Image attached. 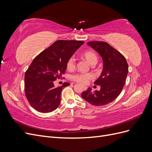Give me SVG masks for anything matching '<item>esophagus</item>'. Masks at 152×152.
I'll list each match as a JSON object with an SVG mask.
<instances>
[{"instance_id": "1", "label": "esophagus", "mask_w": 152, "mask_h": 152, "mask_svg": "<svg viewBox=\"0 0 152 152\" xmlns=\"http://www.w3.org/2000/svg\"><path fill=\"white\" fill-rule=\"evenodd\" d=\"M83 87H84V90H86V89H87V87L83 86Z\"/></svg>"}]
</instances>
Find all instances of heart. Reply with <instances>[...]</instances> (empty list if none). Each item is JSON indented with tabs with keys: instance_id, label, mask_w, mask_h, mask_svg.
Returning a JSON list of instances; mask_svg holds the SVG:
<instances>
[{
	"instance_id": "obj_1",
	"label": "heart",
	"mask_w": 152,
	"mask_h": 152,
	"mask_svg": "<svg viewBox=\"0 0 152 152\" xmlns=\"http://www.w3.org/2000/svg\"><path fill=\"white\" fill-rule=\"evenodd\" d=\"M81 56L84 58L85 60L88 62L91 65H94L98 61V56L96 54L92 51V50H87L82 54ZM66 68L68 70H72L75 68V60L73 58H70L68 59L66 63ZM93 78V76L91 73H79L72 76V80L76 81L80 84H87L88 83L89 81Z\"/></svg>"
}]
</instances>
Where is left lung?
<instances>
[{"instance_id":"8db88e82","label":"left lung","mask_w":152,"mask_h":152,"mask_svg":"<svg viewBox=\"0 0 152 152\" xmlns=\"http://www.w3.org/2000/svg\"><path fill=\"white\" fill-rule=\"evenodd\" d=\"M102 58L103 68L99 77L94 83L100 86L99 91H92L89 87L83 91L82 98L94 106H103L112 102L121 94L125 85L128 64L123 55L105 42H87Z\"/></svg>"}]
</instances>
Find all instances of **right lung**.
<instances>
[{
    "instance_id": "obj_1",
    "label": "right lung",
    "mask_w": 152,
    "mask_h": 152,
    "mask_svg": "<svg viewBox=\"0 0 152 152\" xmlns=\"http://www.w3.org/2000/svg\"><path fill=\"white\" fill-rule=\"evenodd\" d=\"M84 43L82 40H57L34 58L25 73V93L37 111L49 113L59 107L61 91L70 84L65 82L56 87L54 81L65 74L68 60Z\"/></svg>"
}]
</instances>
